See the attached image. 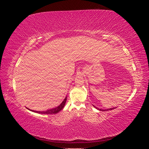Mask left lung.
<instances>
[{
    "instance_id": "left-lung-1",
    "label": "left lung",
    "mask_w": 149,
    "mask_h": 149,
    "mask_svg": "<svg viewBox=\"0 0 149 149\" xmlns=\"http://www.w3.org/2000/svg\"><path fill=\"white\" fill-rule=\"evenodd\" d=\"M93 106H94V107H96L97 109L100 110V111H109V110H112V109H115V108H116V107H114V108H110V109H98L97 107H95V106H94V105H93Z\"/></svg>"
}]
</instances>
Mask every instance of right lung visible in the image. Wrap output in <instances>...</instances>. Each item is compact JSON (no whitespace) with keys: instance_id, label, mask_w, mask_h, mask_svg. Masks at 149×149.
I'll use <instances>...</instances> for the list:
<instances>
[{"instance_id":"add662e5","label":"right lung","mask_w":149,"mask_h":149,"mask_svg":"<svg viewBox=\"0 0 149 149\" xmlns=\"http://www.w3.org/2000/svg\"><path fill=\"white\" fill-rule=\"evenodd\" d=\"M66 99L67 97H66L65 98V100H63L61 104L60 105L58 106V107H55V108H53V109H49L45 111H33V110H31L30 109H29V110H30L31 111L34 112H37V113H39V114H56L58 112H59L64 107L65 105V103L66 101Z\"/></svg>"}]
</instances>
